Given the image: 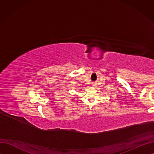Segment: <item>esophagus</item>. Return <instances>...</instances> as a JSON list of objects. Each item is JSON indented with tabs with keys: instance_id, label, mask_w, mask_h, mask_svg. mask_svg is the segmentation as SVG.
Listing matches in <instances>:
<instances>
[{
	"instance_id": "esophagus-1",
	"label": "esophagus",
	"mask_w": 154,
	"mask_h": 154,
	"mask_svg": "<svg viewBox=\"0 0 154 154\" xmlns=\"http://www.w3.org/2000/svg\"><path fill=\"white\" fill-rule=\"evenodd\" d=\"M97 85V83H92V85L94 86V87H97V85Z\"/></svg>"
}]
</instances>
